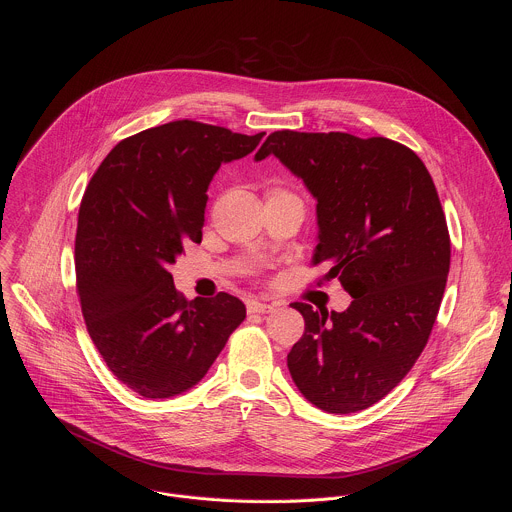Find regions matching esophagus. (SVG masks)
Here are the masks:
<instances>
[{"mask_svg": "<svg viewBox=\"0 0 512 512\" xmlns=\"http://www.w3.org/2000/svg\"><path fill=\"white\" fill-rule=\"evenodd\" d=\"M247 308H249L251 314H271L279 308V304H275V302H249Z\"/></svg>", "mask_w": 512, "mask_h": 512, "instance_id": "esophagus-1", "label": "esophagus"}]
</instances>
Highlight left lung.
Here are the masks:
<instances>
[{"label":"left lung","instance_id":"left-lung-1","mask_svg":"<svg viewBox=\"0 0 512 512\" xmlns=\"http://www.w3.org/2000/svg\"><path fill=\"white\" fill-rule=\"evenodd\" d=\"M279 158L318 200L312 263L352 296L344 312L294 306L306 320L287 354L302 395L328 413L389 395L423 352L444 298L450 233L435 184L407 145L342 131H273L255 160Z\"/></svg>","mask_w":512,"mask_h":512}]
</instances>
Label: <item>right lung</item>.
Segmentation results:
<instances>
[{
    "instance_id": "1",
    "label": "right lung",
    "mask_w": 512,
    "mask_h": 512,
    "mask_svg": "<svg viewBox=\"0 0 512 512\" xmlns=\"http://www.w3.org/2000/svg\"><path fill=\"white\" fill-rule=\"evenodd\" d=\"M263 135L192 119L143 129L115 145L85 190L75 239L83 318L111 373L141 397L194 387L247 316L223 291L188 302L168 267L184 243L202 241L216 170Z\"/></svg>"
}]
</instances>
